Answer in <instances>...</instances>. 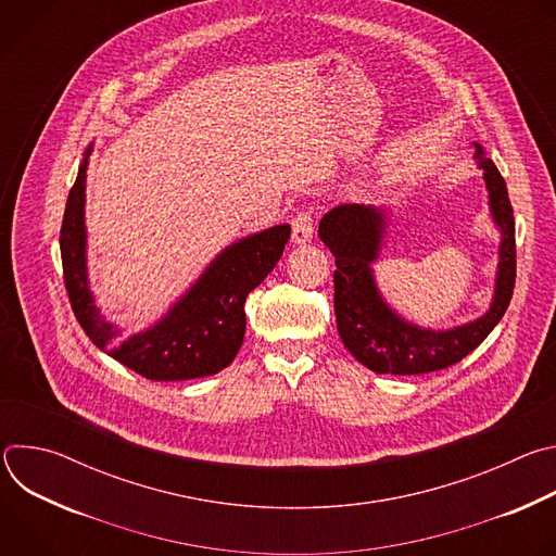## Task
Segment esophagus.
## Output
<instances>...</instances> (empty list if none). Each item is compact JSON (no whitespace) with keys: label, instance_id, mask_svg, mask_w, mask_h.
Instances as JSON below:
<instances>
[{"label":"esophagus","instance_id":"obj_1","mask_svg":"<svg viewBox=\"0 0 556 556\" xmlns=\"http://www.w3.org/2000/svg\"><path fill=\"white\" fill-rule=\"evenodd\" d=\"M314 232V224H312V215L309 213H299L292 219V242L294 244H305L312 240Z\"/></svg>","mask_w":556,"mask_h":556}]
</instances>
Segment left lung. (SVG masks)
<instances>
[{
    "mask_svg": "<svg viewBox=\"0 0 556 556\" xmlns=\"http://www.w3.org/2000/svg\"><path fill=\"white\" fill-rule=\"evenodd\" d=\"M472 147L478 169L484 172L491 217L502 232L493 301L480 319L431 330L407 321L384 301L371 268L384 244L389 219L384 206L341 204L319 224L321 242L337 262L334 312L341 341L358 363L376 374L414 376L459 363L493 332L510 303L517 270L513 206L506 182L484 147L478 142Z\"/></svg>",
    "mask_w": 556,
    "mask_h": 556,
    "instance_id": "obj_1",
    "label": "left lung"
}]
</instances>
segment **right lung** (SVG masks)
Masks as SVG:
<instances>
[{
  "mask_svg": "<svg viewBox=\"0 0 556 556\" xmlns=\"http://www.w3.org/2000/svg\"><path fill=\"white\" fill-rule=\"evenodd\" d=\"M92 144L70 189L61 224L65 290L90 341L149 380H191L228 367L247 332V296L268 277L290 240V224H279L226 247L198 281L151 328L121 339L105 321L88 281L86 178Z\"/></svg>",
  "mask_w": 556,
  "mask_h": 556,
  "instance_id": "1",
  "label": "right lung"
}]
</instances>
